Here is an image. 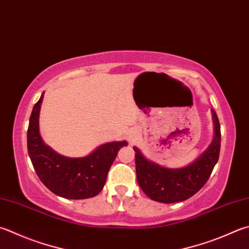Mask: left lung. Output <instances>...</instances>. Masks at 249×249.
Masks as SVG:
<instances>
[{
    "label": "left lung",
    "instance_id": "1",
    "mask_svg": "<svg viewBox=\"0 0 249 249\" xmlns=\"http://www.w3.org/2000/svg\"><path fill=\"white\" fill-rule=\"evenodd\" d=\"M214 137L207 151L198 159L180 169H168L147 160L137 147L135 170L141 189L149 198L163 204L178 203L190 198L205 185L218 161L221 132L218 116L213 109Z\"/></svg>",
    "mask_w": 249,
    "mask_h": 249
}]
</instances>
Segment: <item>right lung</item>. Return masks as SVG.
Returning <instances> with one entry per match:
<instances>
[{
	"label": "right lung",
	"instance_id": "1",
	"mask_svg": "<svg viewBox=\"0 0 249 249\" xmlns=\"http://www.w3.org/2000/svg\"><path fill=\"white\" fill-rule=\"evenodd\" d=\"M43 93L32 109L27 131L28 154L42 183L60 197L84 199L94 197L105 185L107 173L123 142L101 145L89 156L69 158L45 145L39 132V112Z\"/></svg>",
	"mask_w": 249,
	"mask_h": 249
}]
</instances>
